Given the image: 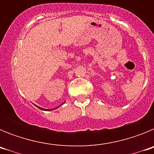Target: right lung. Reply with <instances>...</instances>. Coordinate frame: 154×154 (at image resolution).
Wrapping results in <instances>:
<instances>
[{
    "label": "right lung",
    "mask_w": 154,
    "mask_h": 154,
    "mask_svg": "<svg viewBox=\"0 0 154 154\" xmlns=\"http://www.w3.org/2000/svg\"><path fill=\"white\" fill-rule=\"evenodd\" d=\"M39 109H42V110H50V109H42V108H41V107H38Z\"/></svg>",
    "instance_id": "right-lung-1"
}]
</instances>
